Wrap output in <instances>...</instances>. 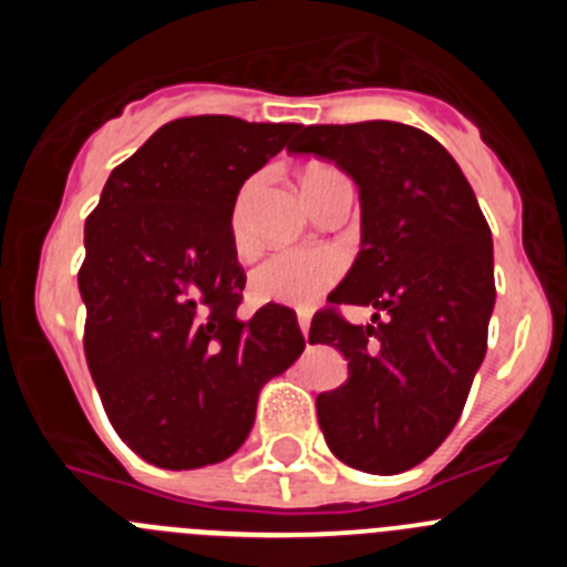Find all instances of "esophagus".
Segmentation results:
<instances>
[{
	"label": "esophagus",
	"instance_id": "esophagus-1",
	"mask_svg": "<svg viewBox=\"0 0 567 567\" xmlns=\"http://www.w3.org/2000/svg\"><path fill=\"white\" fill-rule=\"evenodd\" d=\"M298 327H300V334H303V340H309V315H298Z\"/></svg>",
	"mask_w": 567,
	"mask_h": 567
}]
</instances>
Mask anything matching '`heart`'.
<instances>
[{
  "instance_id": "heart-1",
  "label": "heart",
  "mask_w": 567,
  "mask_h": 567,
  "mask_svg": "<svg viewBox=\"0 0 567 567\" xmlns=\"http://www.w3.org/2000/svg\"><path fill=\"white\" fill-rule=\"evenodd\" d=\"M315 173H329V167H312L307 175ZM235 240H240V213L235 215ZM340 269L343 264L332 249H284L249 272V298L269 307H312L340 278Z\"/></svg>"
}]
</instances>
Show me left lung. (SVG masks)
Here are the masks:
<instances>
[{
    "instance_id": "8db88e82",
    "label": "left lung",
    "mask_w": 567,
    "mask_h": 567,
    "mask_svg": "<svg viewBox=\"0 0 567 567\" xmlns=\"http://www.w3.org/2000/svg\"><path fill=\"white\" fill-rule=\"evenodd\" d=\"M289 150L358 184L360 252L329 300L378 309L365 327L334 309L312 318L309 343L349 360L346 383L318 394L320 432L346 465L398 474L452 434L483 365L497 300L491 229L460 164L417 127L312 124Z\"/></svg>"
}]
</instances>
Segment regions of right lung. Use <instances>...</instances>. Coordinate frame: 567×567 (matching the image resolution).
I'll return each mask as SVG.
<instances>
[{"mask_svg": "<svg viewBox=\"0 0 567 567\" xmlns=\"http://www.w3.org/2000/svg\"><path fill=\"white\" fill-rule=\"evenodd\" d=\"M295 130L175 118L110 173L84 221L90 374L118 437L158 468L233 457L252 432L260 385L307 346L292 309L267 303L238 318L247 275L233 235L240 187Z\"/></svg>", "mask_w": 567, "mask_h": 567, "instance_id": "1", "label": "right lung"}]
</instances>
